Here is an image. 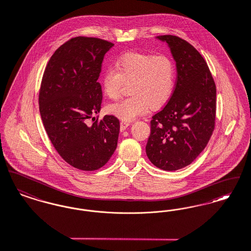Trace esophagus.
<instances>
[{
    "mask_svg": "<svg viewBox=\"0 0 251 251\" xmlns=\"http://www.w3.org/2000/svg\"><path fill=\"white\" fill-rule=\"evenodd\" d=\"M121 131H125L126 129V127H128L130 125H131V122H128V121H121Z\"/></svg>",
    "mask_w": 251,
    "mask_h": 251,
    "instance_id": "1",
    "label": "esophagus"
}]
</instances>
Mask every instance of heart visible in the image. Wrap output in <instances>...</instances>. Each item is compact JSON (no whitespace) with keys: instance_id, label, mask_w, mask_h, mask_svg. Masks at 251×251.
Segmentation results:
<instances>
[{"instance_id":"1","label":"heart","mask_w":251,"mask_h":251,"mask_svg":"<svg viewBox=\"0 0 251 251\" xmlns=\"http://www.w3.org/2000/svg\"><path fill=\"white\" fill-rule=\"evenodd\" d=\"M176 79V67L165 54L127 53L121 55L116 68L107 69L102 78L106 96L121 97L124 84H130L129 97L108 106V111L125 121L145 114L149 106L157 108L171 96Z\"/></svg>"}]
</instances>
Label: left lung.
<instances>
[{
	"label": "left lung",
	"mask_w": 251,
	"mask_h": 251,
	"mask_svg": "<svg viewBox=\"0 0 251 251\" xmlns=\"http://www.w3.org/2000/svg\"><path fill=\"white\" fill-rule=\"evenodd\" d=\"M166 41L176 64V81L166 106L150 122L146 155L159 169L176 171L191 164L208 145L215 126L216 87L207 62L188 41Z\"/></svg>",
	"instance_id": "obj_1"
}]
</instances>
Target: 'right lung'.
Instances as JSON below:
<instances>
[{"label":"right lung","mask_w":251,"mask_h":251,"mask_svg":"<svg viewBox=\"0 0 251 251\" xmlns=\"http://www.w3.org/2000/svg\"><path fill=\"white\" fill-rule=\"evenodd\" d=\"M113 46L107 40L75 37L53 53L43 73L39 93L41 120L56 152L83 171L103 167L118 142L120 122L113 115L88 120L101 109L97 81L104 56Z\"/></svg>","instance_id":"right-lung-1"}]
</instances>
